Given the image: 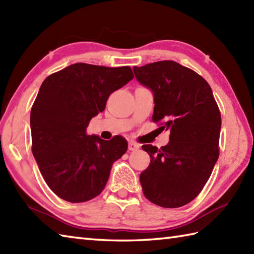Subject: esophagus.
Listing matches in <instances>:
<instances>
[{"instance_id":"esophagus-1","label":"esophagus","mask_w":254,"mask_h":254,"mask_svg":"<svg viewBox=\"0 0 254 254\" xmlns=\"http://www.w3.org/2000/svg\"><path fill=\"white\" fill-rule=\"evenodd\" d=\"M139 148V145L135 142H128V150H131V152H134V150H137Z\"/></svg>"}]
</instances>
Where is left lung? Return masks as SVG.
Listing matches in <instances>:
<instances>
[{
    "instance_id": "1",
    "label": "left lung",
    "mask_w": 254,
    "mask_h": 254,
    "mask_svg": "<svg viewBox=\"0 0 254 254\" xmlns=\"http://www.w3.org/2000/svg\"><path fill=\"white\" fill-rule=\"evenodd\" d=\"M133 71L154 95L153 121H163L161 127L170 131L166 146H142L150 156L139 176L143 193L158 206H183L202 191L218 159V106L206 80L175 61L134 66Z\"/></svg>"
}]
</instances>
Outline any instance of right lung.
<instances>
[{"label": "right lung", "mask_w": 254, "mask_h": 254, "mask_svg": "<svg viewBox=\"0 0 254 254\" xmlns=\"http://www.w3.org/2000/svg\"><path fill=\"white\" fill-rule=\"evenodd\" d=\"M134 75L130 66L75 63L49 75L30 112L31 149L48 187L71 203L99 195L112 164L127 152L122 136L87 135L91 118L104 111L115 90Z\"/></svg>", "instance_id": "right-lung-1"}]
</instances>
